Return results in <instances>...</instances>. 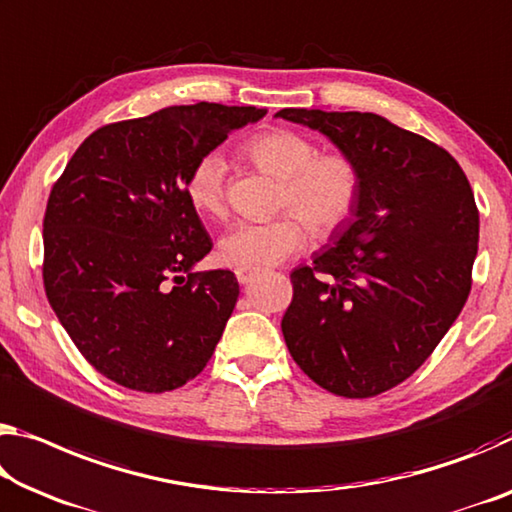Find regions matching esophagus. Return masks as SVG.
<instances>
[{
    "label": "esophagus",
    "mask_w": 512,
    "mask_h": 512,
    "mask_svg": "<svg viewBox=\"0 0 512 512\" xmlns=\"http://www.w3.org/2000/svg\"><path fill=\"white\" fill-rule=\"evenodd\" d=\"M255 275H257V271H253V269H237V280L241 282V285H248Z\"/></svg>",
    "instance_id": "obj_1"
}]
</instances>
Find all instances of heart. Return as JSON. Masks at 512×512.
<instances>
[{
	"mask_svg": "<svg viewBox=\"0 0 512 512\" xmlns=\"http://www.w3.org/2000/svg\"><path fill=\"white\" fill-rule=\"evenodd\" d=\"M257 168L282 180L273 221H241L218 243L221 259L239 269H266L300 253L314 237L326 239L358 207L360 170L342 152H319L316 145L289 129H269L243 145ZM225 159L209 152L186 177V196L200 214L225 216Z\"/></svg>",
	"mask_w": 512,
	"mask_h": 512,
	"instance_id": "heart-1",
	"label": "heart"
}]
</instances>
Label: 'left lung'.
Returning <instances> with one entry per match:
<instances>
[{
	"label": "left lung",
	"mask_w": 512,
	"mask_h": 512,
	"mask_svg": "<svg viewBox=\"0 0 512 512\" xmlns=\"http://www.w3.org/2000/svg\"><path fill=\"white\" fill-rule=\"evenodd\" d=\"M355 161L360 198L335 246L291 271V358L316 385L369 399L435 351L472 289L478 209L449 152L376 113L282 109Z\"/></svg>",
	"instance_id": "1"
}]
</instances>
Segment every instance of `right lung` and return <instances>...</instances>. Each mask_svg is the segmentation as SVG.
Returning <instances> with one entry per match:
<instances>
[{"instance_id":"obj_1","label":"right lung","mask_w":512,"mask_h":512,"mask_svg":"<svg viewBox=\"0 0 512 512\" xmlns=\"http://www.w3.org/2000/svg\"><path fill=\"white\" fill-rule=\"evenodd\" d=\"M264 113L200 102L104 125L54 182L43 218L45 294L79 353L113 383L170 392L212 360L239 282L232 271H191L212 239L186 177Z\"/></svg>"}]
</instances>
